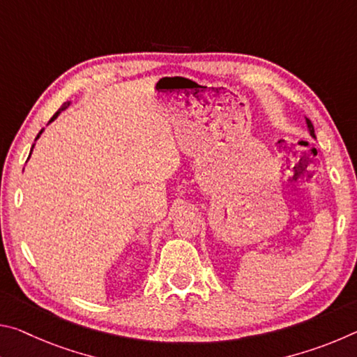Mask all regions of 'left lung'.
<instances>
[{"label":"left lung","mask_w":357,"mask_h":357,"mask_svg":"<svg viewBox=\"0 0 357 357\" xmlns=\"http://www.w3.org/2000/svg\"><path fill=\"white\" fill-rule=\"evenodd\" d=\"M305 123H307V129H309L310 135H312V137H315V130H313V124H312V121H310L309 118H305Z\"/></svg>","instance_id":"obj_1"}]
</instances>
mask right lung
I'll return each mask as SVG.
<instances>
[{"label": "right lung", "instance_id": "add662e5", "mask_svg": "<svg viewBox=\"0 0 357 357\" xmlns=\"http://www.w3.org/2000/svg\"><path fill=\"white\" fill-rule=\"evenodd\" d=\"M69 105H70V102H66V104H64V105H63V107H61V108H59V110H58V112H56V113H55V114H53V118H52V119H50V123H52V121H55V119H56V118H58V114H59V113H61V112H63V110H66V108H68V107H69ZM42 132H44V129H42V130H40V132H39V134H38V137H36V140H38V138H39V137H40V134H42ZM33 148H34V144H33ZM33 148H31V153H33ZM31 153H29V155H31Z\"/></svg>", "mask_w": 357, "mask_h": 357}]
</instances>
